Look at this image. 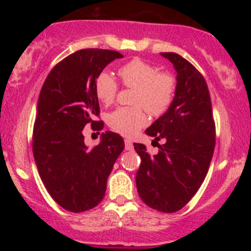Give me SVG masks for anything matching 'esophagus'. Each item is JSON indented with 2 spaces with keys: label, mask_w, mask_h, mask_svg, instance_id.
Segmentation results:
<instances>
[{
  "label": "esophagus",
  "mask_w": 251,
  "mask_h": 251,
  "mask_svg": "<svg viewBox=\"0 0 251 251\" xmlns=\"http://www.w3.org/2000/svg\"><path fill=\"white\" fill-rule=\"evenodd\" d=\"M125 149H126V151H132V149H133L132 141L125 140Z\"/></svg>",
  "instance_id": "esophagus-1"
}]
</instances>
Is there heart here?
Returning <instances> with one entry per match:
<instances>
[{"label": "heart", "mask_w": 251, "mask_h": 251, "mask_svg": "<svg viewBox=\"0 0 251 251\" xmlns=\"http://www.w3.org/2000/svg\"><path fill=\"white\" fill-rule=\"evenodd\" d=\"M125 87L132 88V107H120L108 114V125L124 136H133L148 123L147 113L154 118L164 115L173 105L177 92L176 76L170 72H159L155 65L142 59H133L119 69ZM119 86L108 73L96 78L95 91L104 105L115 100Z\"/></svg>", "instance_id": "b5f03b06"}]
</instances>
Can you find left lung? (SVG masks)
I'll return each instance as SVG.
<instances>
[{
    "label": "left lung",
    "mask_w": 251,
    "mask_h": 251,
    "mask_svg": "<svg viewBox=\"0 0 251 251\" xmlns=\"http://www.w3.org/2000/svg\"><path fill=\"white\" fill-rule=\"evenodd\" d=\"M177 72V92L170 109L146 133L156 141L158 153L133 143L141 156L136 175L140 198L161 212L178 211L198 192L206 177L216 143V128L209 88L193 64L174 52L160 53ZM153 142V146H154Z\"/></svg>",
    "instance_id": "obj_1"
}]
</instances>
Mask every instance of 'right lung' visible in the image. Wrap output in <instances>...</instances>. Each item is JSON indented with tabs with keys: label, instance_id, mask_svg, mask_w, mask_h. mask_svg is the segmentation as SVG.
Returning a JSON list of instances; mask_svg holds the SVG:
<instances>
[{
	"label": "right lung",
	"instance_id": "1",
	"mask_svg": "<svg viewBox=\"0 0 251 251\" xmlns=\"http://www.w3.org/2000/svg\"><path fill=\"white\" fill-rule=\"evenodd\" d=\"M123 57L100 48L76 50L53 67L40 92L32 153L47 192L68 211H87L102 201L108 176L125 147L123 137L111 131L102 133L93 148L86 147L82 135L87 124L95 131L104 126L93 120L100 116L96 78Z\"/></svg>",
	"mask_w": 251,
	"mask_h": 251
}]
</instances>
